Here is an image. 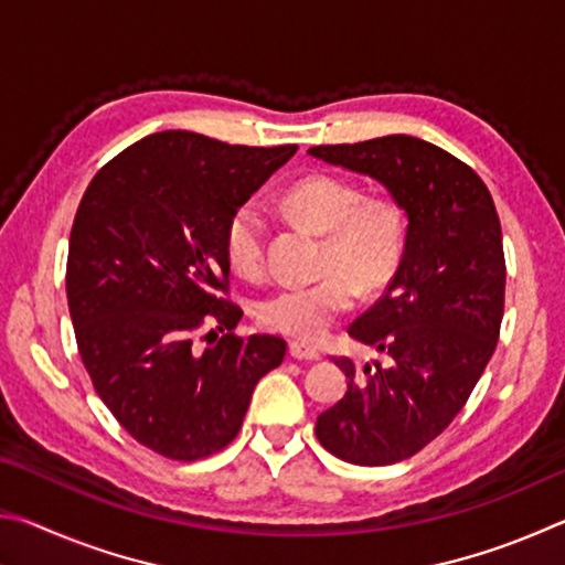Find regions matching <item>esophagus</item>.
I'll return each mask as SVG.
<instances>
[{
	"label": "esophagus",
	"mask_w": 565,
	"mask_h": 565,
	"mask_svg": "<svg viewBox=\"0 0 565 565\" xmlns=\"http://www.w3.org/2000/svg\"><path fill=\"white\" fill-rule=\"evenodd\" d=\"M289 353H291V359H296V361H319V356H321L317 349L306 347V343H301V341H291Z\"/></svg>",
	"instance_id": "obj_1"
}]
</instances>
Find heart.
<instances>
[{"mask_svg":"<svg viewBox=\"0 0 565 565\" xmlns=\"http://www.w3.org/2000/svg\"><path fill=\"white\" fill-rule=\"evenodd\" d=\"M281 206L296 222L327 236L319 281L291 284L256 303L266 329L317 341L359 294H376L394 279L404 256V218L384 196H363L333 174L303 177L284 191ZM226 262L238 276L259 279L266 266V222L254 204L238 206L224 226Z\"/></svg>","mask_w":565,"mask_h":565,"instance_id":"b5f03b06","label":"heart"}]
</instances>
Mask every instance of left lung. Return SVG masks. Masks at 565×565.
Masks as SVG:
<instances>
[{"instance_id":"obj_1","label":"left lung","mask_w":565,"mask_h":565,"mask_svg":"<svg viewBox=\"0 0 565 565\" xmlns=\"http://www.w3.org/2000/svg\"><path fill=\"white\" fill-rule=\"evenodd\" d=\"M309 154L379 181L408 222L386 294L349 327L388 363L333 361L349 388L317 418L341 461L391 466L451 424L489 366L505 294L501 222L481 177L424 139L391 134Z\"/></svg>"}]
</instances>
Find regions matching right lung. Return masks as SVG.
<instances>
[{
  "instance_id": "add662e5",
  "label": "right lung",
  "mask_w": 565,
  "mask_h": 565,
  "mask_svg": "<svg viewBox=\"0 0 565 565\" xmlns=\"http://www.w3.org/2000/svg\"><path fill=\"white\" fill-rule=\"evenodd\" d=\"M296 154L161 131L114 157L76 209L66 299L92 384L127 431L174 461L222 451L286 341L234 337L224 226ZM217 327L199 350L193 331Z\"/></svg>"
}]
</instances>
